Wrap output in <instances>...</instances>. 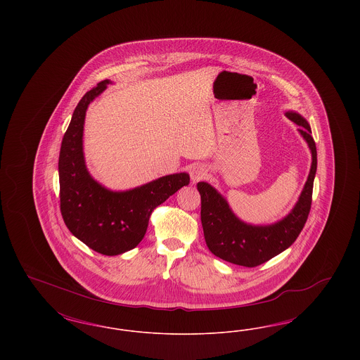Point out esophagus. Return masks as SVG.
Returning a JSON list of instances; mask_svg holds the SVG:
<instances>
[{
	"mask_svg": "<svg viewBox=\"0 0 360 360\" xmlns=\"http://www.w3.org/2000/svg\"><path fill=\"white\" fill-rule=\"evenodd\" d=\"M206 175V170L204 166H194L190 172V176H191V181L193 182H198L201 181Z\"/></svg>",
	"mask_w": 360,
	"mask_h": 360,
	"instance_id": "obj_1",
	"label": "esophagus"
}]
</instances>
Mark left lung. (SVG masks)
Returning <instances> with one entry per match:
<instances>
[{
	"label": "left lung",
	"mask_w": 360,
	"mask_h": 360,
	"mask_svg": "<svg viewBox=\"0 0 360 360\" xmlns=\"http://www.w3.org/2000/svg\"><path fill=\"white\" fill-rule=\"evenodd\" d=\"M286 116L301 127L300 132L311 151V167L297 205L282 221L269 226L244 224L232 213L226 201L209 184H197L201 194V223L206 245L213 255L229 263L244 267H257L266 263L290 247L308 220L313 181L317 170L316 143L308 121L292 112H288Z\"/></svg>",
	"instance_id": "8db88e82"
}]
</instances>
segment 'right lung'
<instances>
[{"instance_id": "right-lung-1", "label": "right lung", "mask_w": 360, "mask_h": 360, "mask_svg": "<svg viewBox=\"0 0 360 360\" xmlns=\"http://www.w3.org/2000/svg\"><path fill=\"white\" fill-rule=\"evenodd\" d=\"M109 84L101 81L78 103L59 154L60 213L70 232L98 254L113 257L143 240L155 207L188 186L186 172L162 176L128 191H110L86 170L82 135L86 109Z\"/></svg>"}]
</instances>
